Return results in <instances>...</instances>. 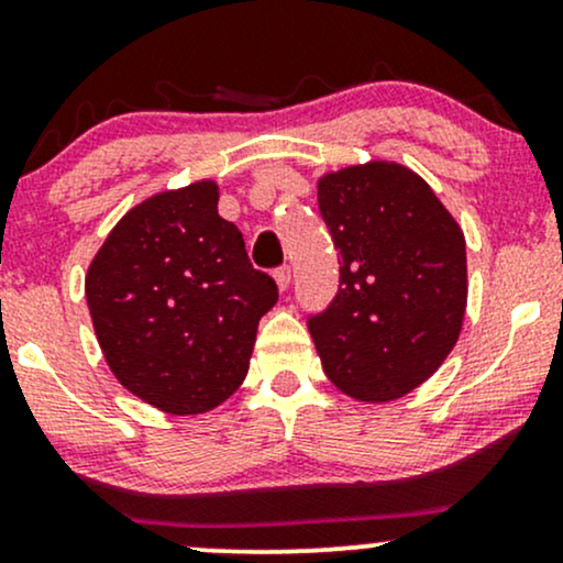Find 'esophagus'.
<instances>
[{"label":"esophagus","instance_id":"obj_1","mask_svg":"<svg viewBox=\"0 0 563 563\" xmlns=\"http://www.w3.org/2000/svg\"><path fill=\"white\" fill-rule=\"evenodd\" d=\"M275 283H277V288H280V290H288V286H290V267H286V264H283V267H277L275 269Z\"/></svg>","mask_w":563,"mask_h":563}]
</instances>
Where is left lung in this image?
Here are the masks:
<instances>
[{
  "mask_svg": "<svg viewBox=\"0 0 563 563\" xmlns=\"http://www.w3.org/2000/svg\"><path fill=\"white\" fill-rule=\"evenodd\" d=\"M339 249V294L309 318L325 376L360 402H391L448 360L466 318V238L423 177L367 161L318 179Z\"/></svg>",
  "mask_w": 563,
  "mask_h": 563,
  "instance_id": "left-lung-1",
  "label": "left lung"
}]
</instances>
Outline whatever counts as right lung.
<instances>
[{"label": "right lung", "instance_id": "right-lung-1", "mask_svg": "<svg viewBox=\"0 0 563 563\" xmlns=\"http://www.w3.org/2000/svg\"><path fill=\"white\" fill-rule=\"evenodd\" d=\"M200 179L134 206L87 269L89 314L106 363L142 402L198 416L249 373L256 328L277 286L254 269L241 230Z\"/></svg>", "mask_w": 563, "mask_h": 563}]
</instances>
